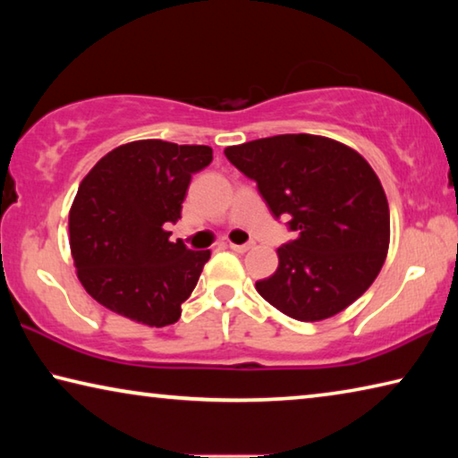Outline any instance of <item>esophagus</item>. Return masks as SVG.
Wrapping results in <instances>:
<instances>
[{
	"mask_svg": "<svg viewBox=\"0 0 458 458\" xmlns=\"http://www.w3.org/2000/svg\"><path fill=\"white\" fill-rule=\"evenodd\" d=\"M230 248H232V250H234V252H246V250H250V248L254 246L252 242H246V244H228Z\"/></svg>",
	"mask_w": 458,
	"mask_h": 458,
	"instance_id": "34e87169",
	"label": "esophagus"
}]
</instances>
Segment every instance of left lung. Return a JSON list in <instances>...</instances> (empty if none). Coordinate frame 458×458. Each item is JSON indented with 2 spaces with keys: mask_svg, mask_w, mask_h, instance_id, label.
I'll return each mask as SVG.
<instances>
[{
  "mask_svg": "<svg viewBox=\"0 0 458 458\" xmlns=\"http://www.w3.org/2000/svg\"><path fill=\"white\" fill-rule=\"evenodd\" d=\"M294 238L278 248V268L257 281L262 299L299 321H321L376 281L390 244V208L374 169L358 151L319 135H275L226 147Z\"/></svg>",
  "mask_w": 458,
  "mask_h": 458,
  "instance_id": "1",
  "label": "left lung"
}]
</instances>
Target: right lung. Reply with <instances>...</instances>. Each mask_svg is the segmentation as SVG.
I'll use <instances>...</instances> for the list:
<instances>
[{"instance_id":"1","label":"right lung","mask_w":458,"mask_h":458,"mask_svg":"<svg viewBox=\"0 0 458 458\" xmlns=\"http://www.w3.org/2000/svg\"><path fill=\"white\" fill-rule=\"evenodd\" d=\"M212 164L208 145L145 139L106 153L71 210V250L84 289L113 313L151 327L182 315L210 250L169 242L191 175Z\"/></svg>"}]
</instances>
